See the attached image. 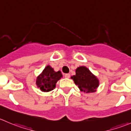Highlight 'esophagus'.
I'll use <instances>...</instances> for the list:
<instances>
[{
    "label": "esophagus",
    "mask_w": 131,
    "mask_h": 131,
    "mask_svg": "<svg viewBox=\"0 0 131 131\" xmlns=\"http://www.w3.org/2000/svg\"><path fill=\"white\" fill-rule=\"evenodd\" d=\"M70 74L69 73H66V74H64V77H65V78H69L70 77Z\"/></svg>",
    "instance_id": "obj_1"
}]
</instances>
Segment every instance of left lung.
<instances>
[{
  "label": "left lung",
  "instance_id": "obj_1",
  "mask_svg": "<svg viewBox=\"0 0 131 131\" xmlns=\"http://www.w3.org/2000/svg\"><path fill=\"white\" fill-rule=\"evenodd\" d=\"M81 91L93 93L99 86V81L86 67H79L76 69L75 75L71 77Z\"/></svg>",
  "mask_w": 131,
  "mask_h": 131
}]
</instances>
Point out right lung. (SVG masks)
Instances as JSON below:
<instances>
[{
	"instance_id": "right-lung-1",
	"label": "right lung",
	"mask_w": 131,
	"mask_h": 131,
	"mask_svg": "<svg viewBox=\"0 0 131 131\" xmlns=\"http://www.w3.org/2000/svg\"><path fill=\"white\" fill-rule=\"evenodd\" d=\"M63 77L61 71L55 72L50 65L47 66L41 74L38 76L36 84L44 92H49L56 88V82Z\"/></svg>"
}]
</instances>
